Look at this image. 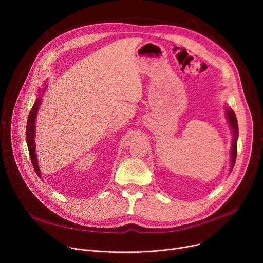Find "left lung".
Segmentation results:
<instances>
[{"instance_id":"left-lung-1","label":"left lung","mask_w":263,"mask_h":263,"mask_svg":"<svg viewBox=\"0 0 263 263\" xmlns=\"http://www.w3.org/2000/svg\"><path fill=\"white\" fill-rule=\"evenodd\" d=\"M226 116L229 122V126L232 130L233 134V139H232V145H231V165H230V172L232 171L234 163H236L237 159V146H238V120L236 117V114H234L233 110L231 108H226Z\"/></svg>"}]
</instances>
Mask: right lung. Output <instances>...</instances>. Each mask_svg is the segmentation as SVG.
Listing matches in <instances>:
<instances>
[{"label":"right lung","mask_w":263,"mask_h":263,"mask_svg":"<svg viewBox=\"0 0 263 263\" xmlns=\"http://www.w3.org/2000/svg\"><path fill=\"white\" fill-rule=\"evenodd\" d=\"M46 90V88L44 89V91ZM41 99H43V97H38L36 99L31 112L29 114V117H27V124H26V132H25V136H26V144H27V148H29V153H30V158L32 161V164L34 166L35 172L37 173V175L40 177V171H39V166H38V163H37V156H36V149H35V120H36V116H37V112L39 109V105L41 102Z\"/></svg>","instance_id":"right-lung-1"}]
</instances>
